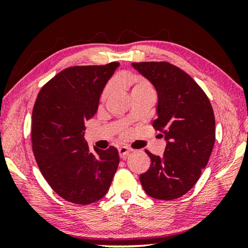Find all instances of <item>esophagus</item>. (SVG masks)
Here are the masks:
<instances>
[{"mask_svg":"<svg viewBox=\"0 0 248 248\" xmlns=\"http://www.w3.org/2000/svg\"><path fill=\"white\" fill-rule=\"evenodd\" d=\"M118 154H120V157L122 159H126L128 154H130V149L126 148V147L118 148Z\"/></svg>","mask_w":248,"mask_h":248,"instance_id":"34e87169","label":"esophagus"}]
</instances>
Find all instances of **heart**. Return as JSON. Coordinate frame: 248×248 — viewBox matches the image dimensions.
<instances>
[{
    "label": "heart",
    "mask_w": 248,
    "mask_h": 248,
    "mask_svg": "<svg viewBox=\"0 0 248 248\" xmlns=\"http://www.w3.org/2000/svg\"><path fill=\"white\" fill-rule=\"evenodd\" d=\"M128 86L131 87V94L134 93H150L154 91L152 86L147 79H144L143 77L140 76H133L130 77L126 80ZM113 91V83H108L101 93V99H106L109 96V93Z\"/></svg>",
    "instance_id": "obj_1"
}]
</instances>
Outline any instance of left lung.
<instances>
[{"mask_svg":"<svg viewBox=\"0 0 248 248\" xmlns=\"http://www.w3.org/2000/svg\"><path fill=\"white\" fill-rule=\"evenodd\" d=\"M158 93L155 131L167 141L164 155H152L140 175L149 196L170 200L186 194L199 181L216 140L215 114L208 96L187 73L168 62L132 63Z\"/></svg>","mask_w":248,"mask_h":248,"instance_id":"left-lung-1","label":"left lung"}]
</instances>
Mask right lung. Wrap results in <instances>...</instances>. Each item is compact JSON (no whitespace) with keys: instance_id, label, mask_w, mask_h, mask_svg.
I'll return each instance as SVG.
<instances>
[{"instance_id":"1","label":"right lung","mask_w":248,"mask_h":248,"mask_svg":"<svg viewBox=\"0 0 248 248\" xmlns=\"http://www.w3.org/2000/svg\"><path fill=\"white\" fill-rule=\"evenodd\" d=\"M120 66H71L39 91L32 110L31 141L44 178L61 198L90 204L105 196L120 164L116 148H93L84 140L86 121L96 114L107 81Z\"/></svg>"}]
</instances>
